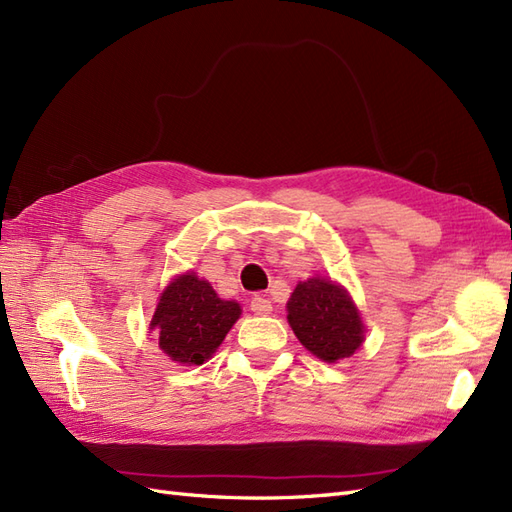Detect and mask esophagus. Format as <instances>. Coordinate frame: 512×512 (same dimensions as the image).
<instances>
[{"label":"esophagus","instance_id":"34e87169","mask_svg":"<svg viewBox=\"0 0 512 512\" xmlns=\"http://www.w3.org/2000/svg\"><path fill=\"white\" fill-rule=\"evenodd\" d=\"M250 308H252L254 314H260V316H267L273 310L271 299L265 297V295H254L252 301H250Z\"/></svg>","mask_w":512,"mask_h":512}]
</instances>
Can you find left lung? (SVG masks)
Masks as SVG:
<instances>
[{
  "mask_svg": "<svg viewBox=\"0 0 512 512\" xmlns=\"http://www.w3.org/2000/svg\"><path fill=\"white\" fill-rule=\"evenodd\" d=\"M286 310L299 342L327 364L351 357L362 347V316L347 290L336 282L325 278L299 282Z\"/></svg>",
  "mask_w": 512,
  "mask_h": 512,
  "instance_id": "left-lung-1",
  "label": "left lung"
}]
</instances>
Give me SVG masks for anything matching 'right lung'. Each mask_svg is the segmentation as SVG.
<instances>
[{
  "mask_svg": "<svg viewBox=\"0 0 512 512\" xmlns=\"http://www.w3.org/2000/svg\"><path fill=\"white\" fill-rule=\"evenodd\" d=\"M241 316L237 301L217 297L213 286L196 273L174 278L159 297L150 321L159 349L178 364H204Z\"/></svg>",
  "mask_w": 512,
  "mask_h": 512,
  "instance_id": "add662e5",
  "label": "right lung"
}]
</instances>
